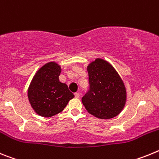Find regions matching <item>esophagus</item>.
I'll use <instances>...</instances> for the list:
<instances>
[{
    "label": "esophagus",
    "mask_w": 159,
    "mask_h": 159,
    "mask_svg": "<svg viewBox=\"0 0 159 159\" xmlns=\"http://www.w3.org/2000/svg\"><path fill=\"white\" fill-rule=\"evenodd\" d=\"M75 98H76V99L80 98V93H78V92L75 93Z\"/></svg>",
    "instance_id": "34e87169"
}]
</instances>
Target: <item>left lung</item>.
<instances>
[{"mask_svg":"<svg viewBox=\"0 0 159 159\" xmlns=\"http://www.w3.org/2000/svg\"><path fill=\"white\" fill-rule=\"evenodd\" d=\"M90 88L82 98L88 113L101 119H112L123 111L127 101L124 83L113 66L97 58L87 67Z\"/></svg>","mask_w":159,"mask_h":159,"instance_id":"1","label":"left lung"}]
</instances>
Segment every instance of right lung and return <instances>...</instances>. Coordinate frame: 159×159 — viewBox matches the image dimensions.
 <instances>
[{"instance_id":"add662e5","label":"right lung","mask_w":159,"mask_h":159,"mask_svg":"<svg viewBox=\"0 0 159 159\" xmlns=\"http://www.w3.org/2000/svg\"><path fill=\"white\" fill-rule=\"evenodd\" d=\"M61 67L56 62L42 66L32 78L28 98L31 107L42 117H52L64 110L73 95L68 87L59 80Z\"/></svg>"}]
</instances>
